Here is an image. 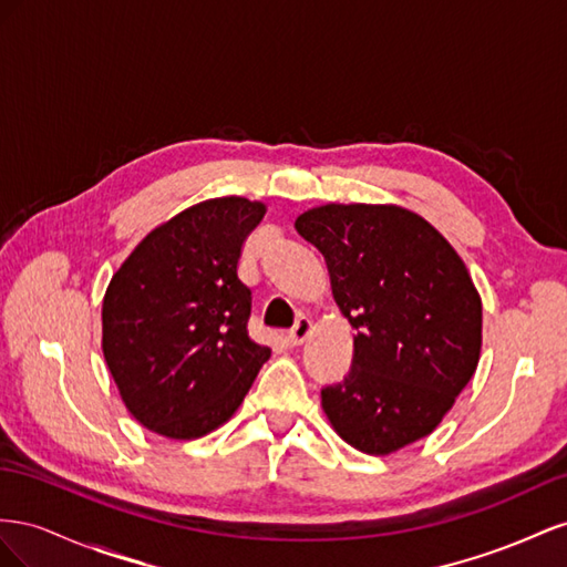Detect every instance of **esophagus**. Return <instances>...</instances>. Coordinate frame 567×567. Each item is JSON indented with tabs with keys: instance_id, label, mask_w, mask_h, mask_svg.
Instances as JSON below:
<instances>
[{
	"instance_id": "obj_1",
	"label": "esophagus",
	"mask_w": 567,
	"mask_h": 567,
	"mask_svg": "<svg viewBox=\"0 0 567 567\" xmlns=\"http://www.w3.org/2000/svg\"><path fill=\"white\" fill-rule=\"evenodd\" d=\"M311 330H313V322L309 320V318H299L297 322H295V328L289 330V344L292 347H301L306 339L311 337Z\"/></svg>"
}]
</instances>
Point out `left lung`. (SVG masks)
<instances>
[{
	"mask_svg": "<svg viewBox=\"0 0 567 567\" xmlns=\"http://www.w3.org/2000/svg\"><path fill=\"white\" fill-rule=\"evenodd\" d=\"M326 256L339 311L355 330L344 382L320 392L332 430L390 456L436 430L475 375L482 299L458 251L411 208L322 204L295 220Z\"/></svg>",
	"mask_w": 567,
	"mask_h": 567,
	"instance_id": "obj_1",
	"label": "left lung"
}]
</instances>
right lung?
<instances>
[{
    "label": "right lung",
    "instance_id": "obj_1",
    "mask_svg": "<svg viewBox=\"0 0 567 567\" xmlns=\"http://www.w3.org/2000/svg\"><path fill=\"white\" fill-rule=\"evenodd\" d=\"M264 202L216 197L156 225L113 272L102 351L125 409L177 442L237 413L270 349L247 332L251 289L237 266Z\"/></svg>",
    "mask_w": 567,
    "mask_h": 567
}]
</instances>
